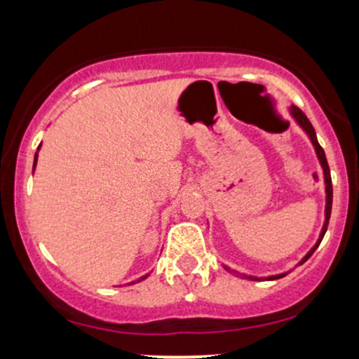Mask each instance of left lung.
<instances>
[{"mask_svg": "<svg viewBox=\"0 0 359 359\" xmlns=\"http://www.w3.org/2000/svg\"><path fill=\"white\" fill-rule=\"evenodd\" d=\"M290 111H292V114H294V118L297 119V121H299V125L302 126L304 130H306L307 133H309V137H311V140H312V145L316 147L317 156H319V160H320V165H323V168H324L325 194H327V199H325V222H324L323 233H320V238H319V241L316 243V246H314V248H312L311 251H309V253L306 255V258H304L302 262H300V263H304V262H306V259L311 258V255L314 253L317 246L320 245V241H323V238H324V234H325V229H327V224H329V217H331V208H332V182H331V170H329L327 160H325V154H324L323 147H320V145H319V142H317V138H316V131H314V128H312L311 121H309L306 114H304L302 111H300V109L297 108V106H292V109H290ZM226 270H228V271H231V270L228 269V266H226ZM240 275H241V273H240ZM243 277H245V278H248V280H258L257 277H246V275H243ZM280 277H283V275H275V277H270L269 280H275V278H280Z\"/></svg>", "mask_w": 359, "mask_h": 359, "instance_id": "obj_1", "label": "left lung"}]
</instances>
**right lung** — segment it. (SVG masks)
<instances>
[{
	"mask_svg": "<svg viewBox=\"0 0 359 359\" xmlns=\"http://www.w3.org/2000/svg\"><path fill=\"white\" fill-rule=\"evenodd\" d=\"M35 163H36V155H35ZM143 278H145V277H143ZM143 278H140V280H143Z\"/></svg>",
	"mask_w": 359,
	"mask_h": 359,
	"instance_id": "obj_1",
	"label": "right lung"
}]
</instances>
